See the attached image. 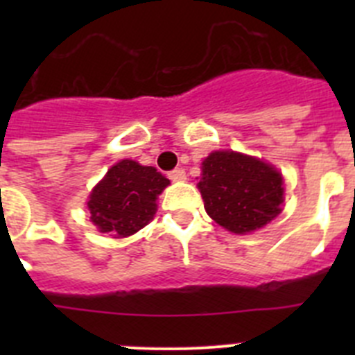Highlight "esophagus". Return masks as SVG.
Returning a JSON list of instances; mask_svg holds the SVG:
<instances>
[{"instance_id":"1","label":"esophagus","mask_w":355,"mask_h":355,"mask_svg":"<svg viewBox=\"0 0 355 355\" xmlns=\"http://www.w3.org/2000/svg\"><path fill=\"white\" fill-rule=\"evenodd\" d=\"M168 178H171L172 181H178V183H181V181L187 180V172H184V168H174V171L168 172Z\"/></svg>"}]
</instances>
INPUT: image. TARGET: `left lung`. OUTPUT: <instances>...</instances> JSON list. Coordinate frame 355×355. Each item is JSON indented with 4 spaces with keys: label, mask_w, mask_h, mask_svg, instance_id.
<instances>
[{
    "label": "left lung",
    "mask_w": 355,
    "mask_h": 355,
    "mask_svg": "<svg viewBox=\"0 0 355 355\" xmlns=\"http://www.w3.org/2000/svg\"><path fill=\"white\" fill-rule=\"evenodd\" d=\"M213 220L236 234L261 229L281 213L283 175L270 163L234 150H215L197 183Z\"/></svg>",
    "instance_id": "left-lung-1"
}]
</instances>
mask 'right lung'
I'll return each mask as SVG.
<instances>
[{"mask_svg": "<svg viewBox=\"0 0 355 355\" xmlns=\"http://www.w3.org/2000/svg\"><path fill=\"white\" fill-rule=\"evenodd\" d=\"M171 181L155 167L122 159L90 192L87 206L99 233L126 238L146 227L156 213V199Z\"/></svg>", "mask_w": 355, "mask_h": 355, "instance_id": "obj_1", "label": "right lung"}]
</instances>
